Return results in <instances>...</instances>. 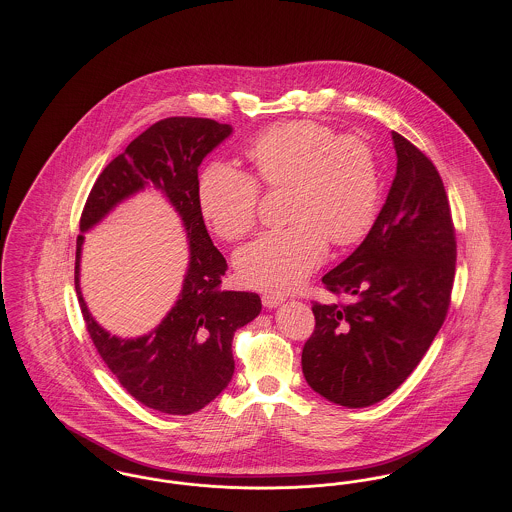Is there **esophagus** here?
<instances>
[{
	"instance_id": "obj_1",
	"label": "esophagus",
	"mask_w": 512,
	"mask_h": 512,
	"mask_svg": "<svg viewBox=\"0 0 512 512\" xmlns=\"http://www.w3.org/2000/svg\"><path fill=\"white\" fill-rule=\"evenodd\" d=\"M261 299H263V305H265L267 309H276L278 305L284 303V297H282V295H272V293H265Z\"/></svg>"
}]
</instances>
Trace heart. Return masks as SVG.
<instances>
[{
  "label": "heart",
  "mask_w": 512,
  "mask_h": 512,
  "mask_svg": "<svg viewBox=\"0 0 512 512\" xmlns=\"http://www.w3.org/2000/svg\"><path fill=\"white\" fill-rule=\"evenodd\" d=\"M253 176L228 163H211L199 178L203 219L226 242L242 240L257 220L259 186L290 188L286 220L245 245L234 259L240 280L265 292H290L324 261L328 240L357 244L372 228L380 180L376 157L365 140L338 136L313 121L280 122L245 149Z\"/></svg>",
  "instance_id": "b5f03b06"
}]
</instances>
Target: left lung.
Returning <instances> with one entry per match:
<instances>
[{
    "label": "left lung",
    "mask_w": 512,
    "mask_h": 512,
    "mask_svg": "<svg viewBox=\"0 0 512 512\" xmlns=\"http://www.w3.org/2000/svg\"><path fill=\"white\" fill-rule=\"evenodd\" d=\"M397 171L363 244L322 276L351 303H313L315 332L303 376L324 399L361 409L386 399L413 372L445 320L457 242L434 163L391 132Z\"/></svg>",
    "instance_id": "obj_1"
}]
</instances>
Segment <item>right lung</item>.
<instances>
[{
    "instance_id": "obj_1",
    "label": "right lung",
    "mask_w": 512,
    "mask_h": 512,
    "mask_svg": "<svg viewBox=\"0 0 512 512\" xmlns=\"http://www.w3.org/2000/svg\"><path fill=\"white\" fill-rule=\"evenodd\" d=\"M232 134L213 119L155 122L99 174L80 217L74 288L101 359L136 401L159 413L192 414L209 405L234 374L232 338L261 313V297L220 290L226 259L211 242L197 199L201 161ZM153 187L172 203L189 238V268L172 311L151 333L119 339L89 315L79 292L83 232L128 196Z\"/></svg>"
}]
</instances>
